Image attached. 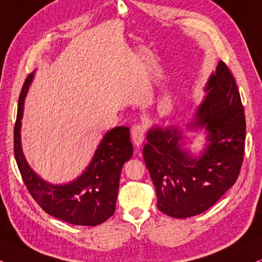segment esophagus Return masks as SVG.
<instances>
[{
    "instance_id": "obj_1",
    "label": "esophagus",
    "mask_w": 262,
    "mask_h": 262,
    "mask_svg": "<svg viewBox=\"0 0 262 262\" xmlns=\"http://www.w3.org/2000/svg\"><path fill=\"white\" fill-rule=\"evenodd\" d=\"M146 126L143 124H135L131 127V137L132 141H134L135 146H141L142 142L144 140V136H146Z\"/></svg>"
}]
</instances>
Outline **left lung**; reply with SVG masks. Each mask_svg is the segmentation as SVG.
Wrapping results in <instances>:
<instances>
[{"label": "left lung", "instance_id": "obj_1", "mask_svg": "<svg viewBox=\"0 0 262 262\" xmlns=\"http://www.w3.org/2000/svg\"><path fill=\"white\" fill-rule=\"evenodd\" d=\"M193 125L206 127L209 146L200 158L180 148L179 131L148 132L143 159L156 187L157 206L175 219L204 212L234 185L245 148V115L237 83L224 62L206 87Z\"/></svg>", "mask_w": 262, "mask_h": 262}]
</instances>
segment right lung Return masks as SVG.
Returning <instances> with one entry per match:
<instances>
[{
  "label": "right lung",
  "instance_id": "obj_1",
  "mask_svg": "<svg viewBox=\"0 0 262 262\" xmlns=\"http://www.w3.org/2000/svg\"><path fill=\"white\" fill-rule=\"evenodd\" d=\"M31 80L32 74L21 87L14 125V157L21 179L35 202L48 215L72 225H101L114 214L122 165L134 153L130 128L118 126L106 132L92 163L74 182L64 186L46 183L28 165L20 147L23 105Z\"/></svg>",
  "mask_w": 262,
  "mask_h": 262
}]
</instances>
